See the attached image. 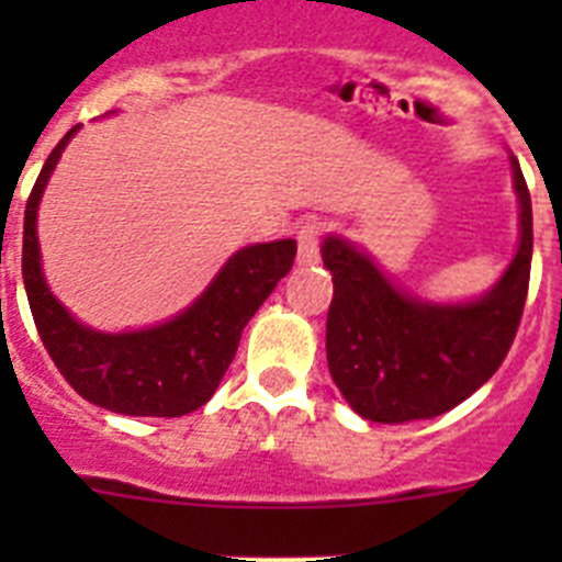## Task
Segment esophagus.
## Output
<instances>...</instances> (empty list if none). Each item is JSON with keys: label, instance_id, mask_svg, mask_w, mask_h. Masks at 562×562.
<instances>
[{"label": "esophagus", "instance_id": "34e87169", "mask_svg": "<svg viewBox=\"0 0 562 562\" xmlns=\"http://www.w3.org/2000/svg\"><path fill=\"white\" fill-rule=\"evenodd\" d=\"M317 258H321V225L317 222H304V225L297 227V265H317Z\"/></svg>", "mask_w": 562, "mask_h": 562}]
</instances>
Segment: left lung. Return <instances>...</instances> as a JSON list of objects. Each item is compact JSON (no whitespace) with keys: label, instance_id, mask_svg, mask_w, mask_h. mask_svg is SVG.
<instances>
[{"label":"left lung","instance_id":"1","mask_svg":"<svg viewBox=\"0 0 562 562\" xmlns=\"http://www.w3.org/2000/svg\"><path fill=\"white\" fill-rule=\"evenodd\" d=\"M518 250L484 295L436 304L402 290L349 238L321 245L335 297L326 317V360L342 400L362 419L402 425L434 419L484 385L513 346L532 267V200L515 157Z\"/></svg>","mask_w":562,"mask_h":562}]
</instances>
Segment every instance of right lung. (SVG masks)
Here are the masks:
<instances>
[{
    "label": "right lung",
    "instance_id": "right-lung-1",
    "mask_svg": "<svg viewBox=\"0 0 562 562\" xmlns=\"http://www.w3.org/2000/svg\"><path fill=\"white\" fill-rule=\"evenodd\" d=\"M76 132L78 126L69 128L53 148L24 207L22 276L44 349L64 380L98 408L126 416L191 414L220 389L247 321L292 270L295 238L236 250L205 292L166 324L132 331L92 329L49 292L36 231L49 173Z\"/></svg>",
    "mask_w": 562,
    "mask_h": 562
}]
</instances>
